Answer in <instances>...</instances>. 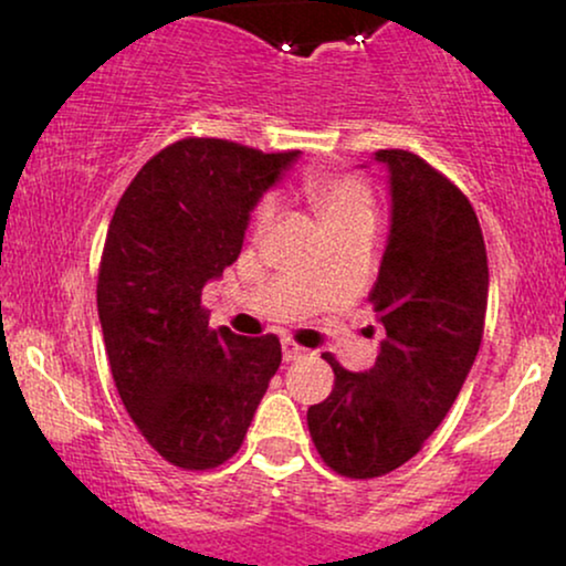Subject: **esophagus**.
<instances>
[{"instance_id": "obj_1", "label": "esophagus", "mask_w": 566, "mask_h": 566, "mask_svg": "<svg viewBox=\"0 0 566 566\" xmlns=\"http://www.w3.org/2000/svg\"><path fill=\"white\" fill-rule=\"evenodd\" d=\"M306 348L296 346L293 340H283V361H296V358H304Z\"/></svg>"}]
</instances>
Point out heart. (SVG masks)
<instances>
[{
    "label": "heart",
    "instance_id": "b5f03b06",
    "mask_svg": "<svg viewBox=\"0 0 566 566\" xmlns=\"http://www.w3.org/2000/svg\"><path fill=\"white\" fill-rule=\"evenodd\" d=\"M304 192L329 233L354 226H374V195L356 176L310 174L304 179ZM273 216L275 202H262L256 208V226L265 229Z\"/></svg>",
    "mask_w": 566,
    "mask_h": 566
}]
</instances>
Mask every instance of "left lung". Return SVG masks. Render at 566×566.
I'll list each match as a JSON object with an SVG mask.
<instances>
[{
  "label": "left lung",
  "instance_id": "obj_1",
  "mask_svg": "<svg viewBox=\"0 0 566 566\" xmlns=\"http://www.w3.org/2000/svg\"><path fill=\"white\" fill-rule=\"evenodd\" d=\"M387 168L390 233L369 301L385 327L377 361L335 371L327 400L306 410L333 471L377 479L400 468L444 421L479 354L489 262L468 197L408 150H377Z\"/></svg>",
  "mask_w": 566,
  "mask_h": 566
}]
</instances>
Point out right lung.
Segmentation results:
<instances>
[{
    "label": "right lung",
    "instance_id": "1",
    "mask_svg": "<svg viewBox=\"0 0 566 566\" xmlns=\"http://www.w3.org/2000/svg\"><path fill=\"white\" fill-rule=\"evenodd\" d=\"M298 160L226 139L168 145L116 205L98 273V319L119 398L160 458L226 462L281 366L275 335L210 329L202 289L241 254L256 202Z\"/></svg>",
    "mask_w": 566,
    "mask_h": 566
}]
</instances>
